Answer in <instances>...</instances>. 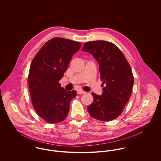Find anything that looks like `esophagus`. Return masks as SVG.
<instances>
[{"label": "esophagus", "instance_id": "34e87169", "mask_svg": "<svg viewBox=\"0 0 161 161\" xmlns=\"http://www.w3.org/2000/svg\"><path fill=\"white\" fill-rule=\"evenodd\" d=\"M86 92H84V91H80V90H79V91H77V93L78 94H84V93H86Z\"/></svg>", "mask_w": 161, "mask_h": 161}]
</instances>
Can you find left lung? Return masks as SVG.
Here are the masks:
<instances>
[{
  "instance_id": "1",
  "label": "left lung",
  "mask_w": 161,
  "mask_h": 161,
  "mask_svg": "<svg viewBox=\"0 0 161 161\" xmlns=\"http://www.w3.org/2000/svg\"><path fill=\"white\" fill-rule=\"evenodd\" d=\"M82 51L91 53L97 60L103 81L102 95L92 93L93 101L87 110L97 119L113 120L122 113L131 96L134 84L131 68L121 51L112 43L89 42Z\"/></svg>"
}]
</instances>
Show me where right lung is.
<instances>
[{
	"mask_svg": "<svg viewBox=\"0 0 161 161\" xmlns=\"http://www.w3.org/2000/svg\"><path fill=\"white\" fill-rule=\"evenodd\" d=\"M82 43L62 38H53L42 46L33 58L29 72L28 85L33 108L49 123L64 120L70 102L77 92L68 91L59 83L69 62Z\"/></svg>",
	"mask_w": 161,
	"mask_h": 161,
	"instance_id": "obj_1",
	"label": "right lung"
}]
</instances>
